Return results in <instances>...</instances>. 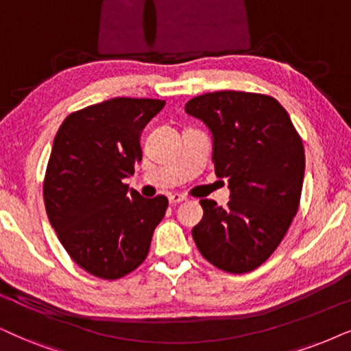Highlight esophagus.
<instances>
[{
  "mask_svg": "<svg viewBox=\"0 0 351 351\" xmlns=\"http://www.w3.org/2000/svg\"><path fill=\"white\" fill-rule=\"evenodd\" d=\"M168 201H170V204H180V202L186 201V196L175 193V194H170V196H168Z\"/></svg>",
  "mask_w": 351,
  "mask_h": 351,
  "instance_id": "esophagus-1",
  "label": "esophagus"
}]
</instances>
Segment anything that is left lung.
<instances>
[{
    "label": "left lung",
    "instance_id": "obj_1",
    "mask_svg": "<svg viewBox=\"0 0 351 351\" xmlns=\"http://www.w3.org/2000/svg\"><path fill=\"white\" fill-rule=\"evenodd\" d=\"M186 113L212 134L215 175L228 180L227 207L201 199L193 228L201 254L230 274L251 272L277 250L298 212L304 149L287 110L269 95L220 90L191 99Z\"/></svg>",
    "mask_w": 351,
    "mask_h": 351
}]
</instances>
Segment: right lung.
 <instances>
[{
  "label": "right lung",
  "instance_id": "add662e5",
  "mask_svg": "<svg viewBox=\"0 0 351 351\" xmlns=\"http://www.w3.org/2000/svg\"><path fill=\"white\" fill-rule=\"evenodd\" d=\"M163 100L117 97L71 113L58 130L43 201L71 259L95 277L114 280L147 257L165 196L145 199L124 184L143 160L141 132Z\"/></svg>",
  "mask_w": 351,
  "mask_h": 351
}]
</instances>
